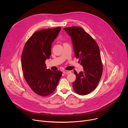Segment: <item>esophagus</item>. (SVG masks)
I'll list each match as a JSON object with an SVG mask.
<instances>
[{"mask_svg": "<svg viewBox=\"0 0 128 128\" xmlns=\"http://www.w3.org/2000/svg\"><path fill=\"white\" fill-rule=\"evenodd\" d=\"M63 72L64 74H68L71 72L70 71H68V70H64Z\"/></svg>", "mask_w": 128, "mask_h": 128, "instance_id": "esophagus-1", "label": "esophagus"}]
</instances>
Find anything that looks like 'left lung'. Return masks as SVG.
Here are the masks:
<instances>
[{
  "label": "left lung",
  "instance_id": "1",
  "mask_svg": "<svg viewBox=\"0 0 128 128\" xmlns=\"http://www.w3.org/2000/svg\"><path fill=\"white\" fill-rule=\"evenodd\" d=\"M70 36L76 57L80 58L84 71L74 70L76 80L72 83L75 92L86 95L94 90L101 78L103 66L99 48L95 40L82 28H64Z\"/></svg>",
  "mask_w": 128,
  "mask_h": 128
}]
</instances>
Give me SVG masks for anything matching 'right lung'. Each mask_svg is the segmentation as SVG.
I'll return each mask as SVG.
<instances>
[{
	"label": "right lung",
	"mask_w": 128,
	"mask_h": 128,
	"mask_svg": "<svg viewBox=\"0 0 128 128\" xmlns=\"http://www.w3.org/2000/svg\"><path fill=\"white\" fill-rule=\"evenodd\" d=\"M61 28L46 29L35 32L24 47L22 68L24 78L36 94L46 96L55 90L62 73L47 69L45 61L51 54L52 44Z\"/></svg>",
	"instance_id": "obj_1"
}]
</instances>
